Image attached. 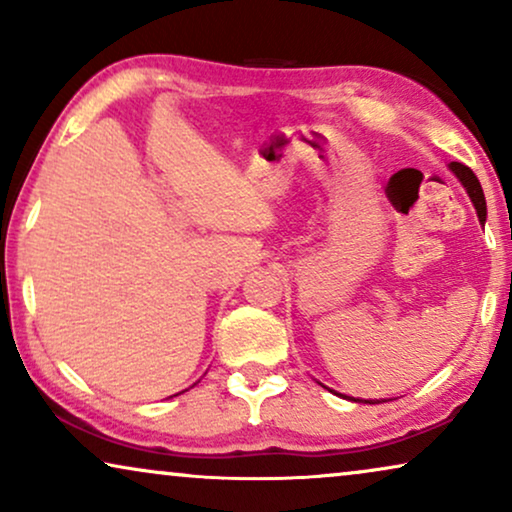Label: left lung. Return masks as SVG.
Listing matches in <instances>:
<instances>
[{
	"label": "left lung",
	"mask_w": 512,
	"mask_h": 512,
	"mask_svg": "<svg viewBox=\"0 0 512 512\" xmlns=\"http://www.w3.org/2000/svg\"><path fill=\"white\" fill-rule=\"evenodd\" d=\"M450 170L457 174V179L461 181V184H464L468 198H471L475 212H478L480 223H485L487 221V202H485V193H482V186H480L478 177H475L471 167H466L461 163H450ZM356 401H359V398H356ZM366 403H373V401H366ZM377 403H382V401H377Z\"/></svg>",
	"instance_id": "left-lung-1"
}]
</instances>
